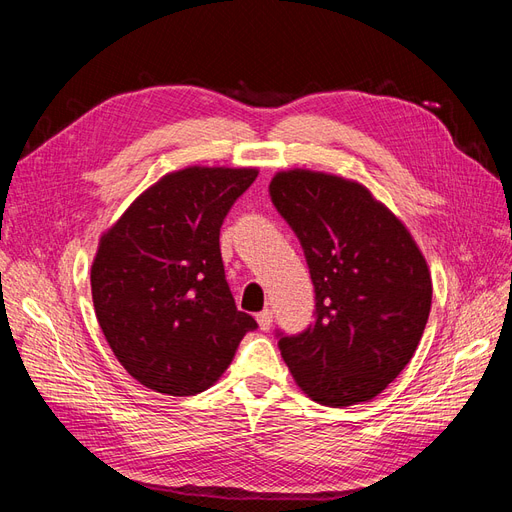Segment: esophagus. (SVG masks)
I'll return each instance as SVG.
<instances>
[{"label": "esophagus", "mask_w": 512, "mask_h": 512, "mask_svg": "<svg viewBox=\"0 0 512 512\" xmlns=\"http://www.w3.org/2000/svg\"><path fill=\"white\" fill-rule=\"evenodd\" d=\"M256 322H258L260 331H269L271 324H273V312H271V309H265V312L256 314Z\"/></svg>", "instance_id": "obj_1"}]
</instances>
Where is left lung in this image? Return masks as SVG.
<instances>
[{"label":"left lung","mask_w":512,"mask_h":512,"mask_svg":"<svg viewBox=\"0 0 512 512\" xmlns=\"http://www.w3.org/2000/svg\"><path fill=\"white\" fill-rule=\"evenodd\" d=\"M269 194L301 241L316 290V322L277 342L294 382L329 408L374 399L423 337L431 309L423 252L359 181L292 168L275 173Z\"/></svg>","instance_id":"left-lung-1"}]
</instances>
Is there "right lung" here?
Segmentation results:
<instances>
[{"label":"right lung","instance_id":"add662e5","mask_svg":"<svg viewBox=\"0 0 512 512\" xmlns=\"http://www.w3.org/2000/svg\"><path fill=\"white\" fill-rule=\"evenodd\" d=\"M258 168L188 166L153 183L100 237L91 299L117 361L147 389L188 397L230 365L256 320L232 299L220 228Z\"/></svg>","mask_w":512,"mask_h":512}]
</instances>
